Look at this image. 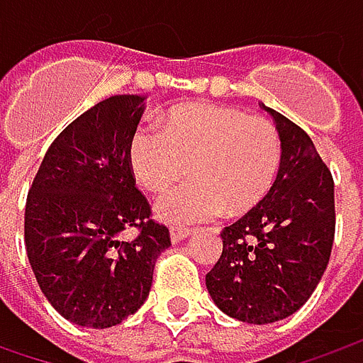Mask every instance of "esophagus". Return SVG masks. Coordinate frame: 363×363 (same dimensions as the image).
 Instances as JSON below:
<instances>
[{
  "label": "esophagus",
  "mask_w": 363,
  "mask_h": 363,
  "mask_svg": "<svg viewBox=\"0 0 363 363\" xmlns=\"http://www.w3.org/2000/svg\"><path fill=\"white\" fill-rule=\"evenodd\" d=\"M189 234H191V228H177V226H172V228H169V236H172V242L174 244L186 240Z\"/></svg>",
  "instance_id": "obj_1"
}]
</instances>
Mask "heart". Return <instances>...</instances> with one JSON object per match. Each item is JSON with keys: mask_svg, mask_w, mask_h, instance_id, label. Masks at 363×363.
<instances>
[{"mask_svg": "<svg viewBox=\"0 0 363 363\" xmlns=\"http://www.w3.org/2000/svg\"><path fill=\"white\" fill-rule=\"evenodd\" d=\"M135 179L153 194L194 179L163 196L155 212L174 226L224 214H244L274 186L281 137L271 121L232 106L191 103L169 108L160 127L141 125L129 139Z\"/></svg>", "mask_w": 363, "mask_h": 363, "instance_id": "heart-1", "label": "heart"}]
</instances>
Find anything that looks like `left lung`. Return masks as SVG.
<instances>
[{"mask_svg": "<svg viewBox=\"0 0 363 363\" xmlns=\"http://www.w3.org/2000/svg\"><path fill=\"white\" fill-rule=\"evenodd\" d=\"M281 137V167L267 198L222 230V257L206 274L210 297L244 323H274L307 303L335 236L333 177L293 121L260 105Z\"/></svg>", "mask_w": 363, "mask_h": 363, "instance_id": "obj_1", "label": "left lung"}]
</instances>
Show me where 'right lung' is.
Returning a JSON list of instances; mask_svg holds the SVG:
<instances>
[{"label": "right lung", "mask_w": 363, "mask_h": 363, "mask_svg": "<svg viewBox=\"0 0 363 363\" xmlns=\"http://www.w3.org/2000/svg\"><path fill=\"white\" fill-rule=\"evenodd\" d=\"M143 101L117 94L82 113L54 139L28 191L23 236L35 281L82 328H113L135 313L172 244L151 220L127 155ZM127 228H138L129 243L120 240Z\"/></svg>", "instance_id": "right-lung-1"}]
</instances>
